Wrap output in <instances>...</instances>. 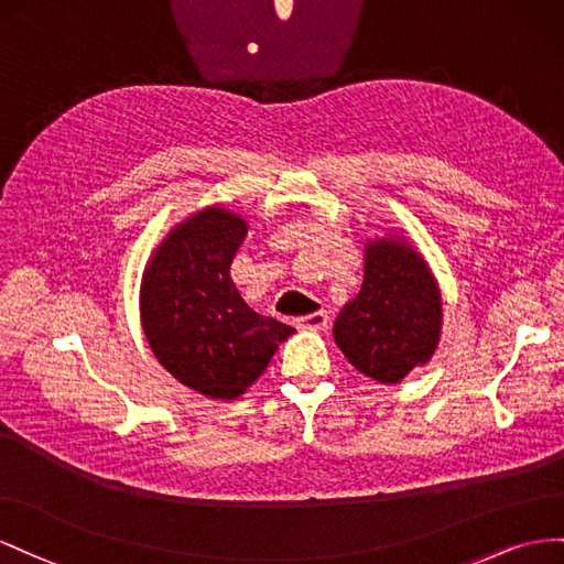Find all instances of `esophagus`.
Here are the masks:
<instances>
[{
  "label": "esophagus",
  "mask_w": 564,
  "mask_h": 564,
  "mask_svg": "<svg viewBox=\"0 0 564 564\" xmlns=\"http://www.w3.org/2000/svg\"><path fill=\"white\" fill-rule=\"evenodd\" d=\"M295 326L304 328V330H324L328 326V312L318 310V312L307 314V316H297Z\"/></svg>",
  "instance_id": "obj_1"
}]
</instances>
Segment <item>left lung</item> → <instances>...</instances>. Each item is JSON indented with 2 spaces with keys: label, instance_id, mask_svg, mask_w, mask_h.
Wrapping results in <instances>:
<instances>
[{
  "label": "left lung",
  "instance_id": "8db88e82",
  "mask_svg": "<svg viewBox=\"0 0 564 564\" xmlns=\"http://www.w3.org/2000/svg\"><path fill=\"white\" fill-rule=\"evenodd\" d=\"M437 279L404 236L368 238L364 283L335 318L333 337L347 361L376 382L397 384L425 366L442 337Z\"/></svg>",
  "mask_w": 564,
  "mask_h": 564
}]
</instances>
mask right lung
Returning a JSON list of instances; mask_svg holds the SVG:
<instances>
[{"mask_svg":"<svg viewBox=\"0 0 564 564\" xmlns=\"http://www.w3.org/2000/svg\"><path fill=\"white\" fill-rule=\"evenodd\" d=\"M248 221L221 205L203 207L163 238L143 269L141 328L160 366L193 392L231 401L246 394L295 333L257 314L231 281Z\"/></svg>","mask_w":564,"mask_h":564,"instance_id":"1","label":"right lung"}]
</instances>
